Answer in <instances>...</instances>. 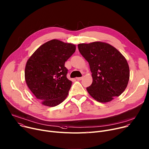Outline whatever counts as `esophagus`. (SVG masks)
<instances>
[{"mask_svg":"<svg viewBox=\"0 0 149 149\" xmlns=\"http://www.w3.org/2000/svg\"><path fill=\"white\" fill-rule=\"evenodd\" d=\"M83 79V77H76V79L78 80V81H81Z\"/></svg>","mask_w":149,"mask_h":149,"instance_id":"esophagus-1","label":"esophagus"}]
</instances>
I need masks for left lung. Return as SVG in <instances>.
I'll use <instances>...</instances> for the list:
<instances>
[{"label": "left lung", "mask_w": 149, "mask_h": 149, "mask_svg": "<svg viewBox=\"0 0 149 149\" xmlns=\"http://www.w3.org/2000/svg\"><path fill=\"white\" fill-rule=\"evenodd\" d=\"M79 51L88 62L93 83L88 93L100 102H108L120 95L130 79V68L125 56L103 42L78 44Z\"/></svg>", "instance_id": "obj_1"}]
</instances>
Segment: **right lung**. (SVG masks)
<instances>
[{
  "label": "right lung",
  "instance_id": "1",
  "mask_svg": "<svg viewBox=\"0 0 149 149\" xmlns=\"http://www.w3.org/2000/svg\"><path fill=\"white\" fill-rule=\"evenodd\" d=\"M75 51V45L52 39L42 45L27 60L25 81L42 105L55 107L67 97L72 82L67 78L64 64Z\"/></svg>",
  "mask_w": 149,
  "mask_h": 149
}]
</instances>
